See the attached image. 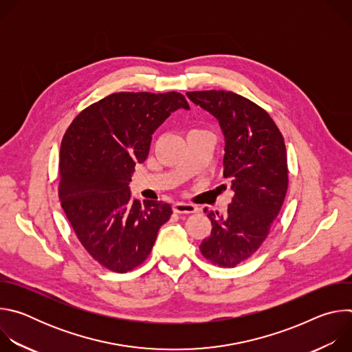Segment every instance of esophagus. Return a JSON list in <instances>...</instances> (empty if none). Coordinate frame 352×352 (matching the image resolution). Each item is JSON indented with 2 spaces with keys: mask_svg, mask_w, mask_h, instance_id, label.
I'll use <instances>...</instances> for the list:
<instances>
[{
  "mask_svg": "<svg viewBox=\"0 0 352 352\" xmlns=\"http://www.w3.org/2000/svg\"><path fill=\"white\" fill-rule=\"evenodd\" d=\"M173 210H174V213H178V214H190V213H196L197 208L195 205H190V204L177 202V204H174Z\"/></svg>",
  "mask_w": 352,
  "mask_h": 352,
  "instance_id": "1",
  "label": "esophagus"
}]
</instances>
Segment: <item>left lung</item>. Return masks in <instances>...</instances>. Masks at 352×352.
<instances>
[{
    "instance_id": "left-lung-1",
    "label": "left lung",
    "mask_w": 352,
    "mask_h": 352,
    "mask_svg": "<svg viewBox=\"0 0 352 352\" xmlns=\"http://www.w3.org/2000/svg\"><path fill=\"white\" fill-rule=\"evenodd\" d=\"M186 96L219 120L226 139L223 175L234 192L226 214L205 209L212 232L199 249L213 265L235 267L261 248L284 204V138L269 113L241 94L202 90Z\"/></svg>"
}]
</instances>
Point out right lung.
<instances>
[{
	"mask_svg": "<svg viewBox=\"0 0 352 352\" xmlns=\"http://www.w3.org/2000/svg\"><path fill=\"white\" fill-rule=\"evenodd\" d=\"M178 109H189L178 91L113 93L82 110L63 138L61 206L86 252L111 272L140 266L173 214L166 202L140 205L128 185L153 132Z\"/></svg>",
	"mask_w": 352,
	"mask_h": 352,
	"instance_id": "right-lung-1",
	"label": "right lung"
}]
</instances>
